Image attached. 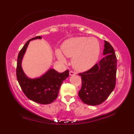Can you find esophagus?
Returning a JSON list of instances; mask_svg holds the SVG:
<instances>
[{"mask_svg":"<svg viewBox=\"0 0 134 134\" xmlns=\"http://www.w3.org/2000/svg\"><path fill=\"white\" fill-rule=\"evenodd\" d=\"M76 74V73L74 72V71H69V75H70V76H74V75Z\"/></svg>","mask_w":134,"mask_h":134,"instance_id":"1","label":"esophagus"}]
</instances>
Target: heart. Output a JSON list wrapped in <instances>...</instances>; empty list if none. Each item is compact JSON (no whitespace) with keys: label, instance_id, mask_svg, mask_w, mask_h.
<instances>
[{"label":"heart","instance_id":"obj_1","mask_svg":"<svg viewBox=\"0 0 134 134\" xmlns=\"http://www.w3.org/2000/svg\"><path fill=\"white\" fill-rule=\"evenodd\" d=\"M62 53L56 51L58 59L63 63H66L65 55L72 58V66L76 70L85 71L88 70L98 61L100 47L98 40L91 37H76L68 39L64 42L62 46Z\"/></svg>","mask_w":134,"mask_h":134}]
</instances>
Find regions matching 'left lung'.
<instances>
[{
    "label": "left lung",
    "mask_w": 134,
    "mask_h": 134,
    "mask_svg": "<svg viewBox=\"0 0 134 134\" xmlns=\"http://www.w3.org/2000/svg\"><path fill=\"white\" fill-rule=\"evenodd\" d=\"M104 57L90 69L79 74L82 88L79 96L87 105H97L107 99L116 84L117 58L114 49L104 41Z\"/></svg>",
    "instance_id": "1"
}]
</instances>
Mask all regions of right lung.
Returning a JSON list of instances; mask_svg holds the SVG:
<instances>
[{
	"label": "right lung",
	"mask_w": 134,
	"mask_h": 134,
	"mask_svg": "<svg viewBox=\"0 0 134 134\" xmlns=\"http://www.w3.org/2000/svg\"><path fill=\"white\" fill-rule=\"evenodd\" d=\"M38 36L29 40L18 54L16 77L20 87L29 99L41 104L52 103L57 98L60 86L69 76V71L60 73L54 69H49L40 77L30 79L27 77L22 68V60L30 41L41 39Z\"/></svg>",
	"instance_id": "add662e5"
}]
</instances>
